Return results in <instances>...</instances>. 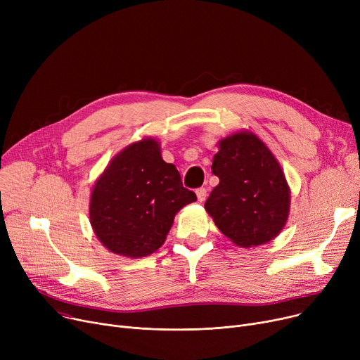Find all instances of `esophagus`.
Returning <instances> with one entry per match:
<instances>
[{"label":"esophagus","instance_id":"obj_1","mask_svg":"<svg viewBox=\"0 0 360 360\" xmlns=\"http://www.w3.org/2000/svg\"><path fill=\"white\" fill-rule=\"evenodd\" d=\"M195 194H197V198H198V201L200 202H202L204 200H205V197H207V190H205V188H197V190H195Z\"/></svg>","mask_w":360,"mask_h":360}]
</instances>
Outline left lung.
Listing matches in <instances>:
<instances>
[{"instance_id": "left-lung-1", "label": "left lung", "mask_w": 360, "mask_h": 360, "mask_svg": "<svg viewBox=\"0 0 360 360\" xmlns=\"http://www.w3.org/2000/svg\"><path fill=\"white\" fill-rule=\"evenodd\" d=\"M212 170L220 182L204 207L224 236L250 248L285 228L289 186L278 162L255 134L236 132L223 139Z\"/></svg>"}]
</instances>
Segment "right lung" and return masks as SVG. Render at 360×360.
<instances>
[{
    "mask_svg": "<svg viewBox=\"0 0 360 360\" xmlns=\"http://www.w3.org/2000/svg\"><path fill=\"white\" fill-rule=\"evenodd\" d=\"M195 200L158 141L146 139L113 158L94 184L90 223L110 252L141 258L162 247L175 214Z\"/></svg>",
    "mask_w": 360,
    "mask_h": 360,
    "instance_id": "add662e5",
    "label": "right lung"
}]
</instances>
